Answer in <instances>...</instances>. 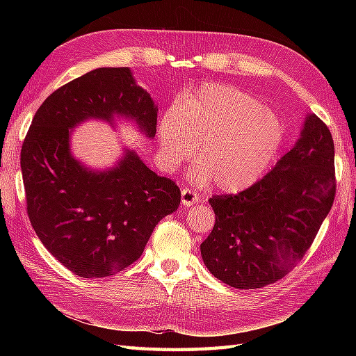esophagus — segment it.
Instances as JSON below:
<instances>
[{"instance_id": "34e87169", "label": "esophagus", "mask_w": 356, "mask_h": 356, "mask_svg": "<svg viewBox=\"0 0 356 356\" xmlns=\"http://www.w3.org/2000/svg\"><path fill=\"white\" fill-rule=\"evenodd\" d=\"M197 202H199L197 193L193 191L191 188H184V190H182V203H184V205L186 208H190V207L194 205V203H197Z\"/></svg>"}]
</instances>
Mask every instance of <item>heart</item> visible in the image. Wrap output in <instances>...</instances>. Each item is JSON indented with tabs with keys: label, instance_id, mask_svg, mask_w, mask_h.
I'll list each match as a JSON object with an SVG mask.
<instances>
[{
	"label": "heart",
	"instance_id": "obj_1",
	"mask_svg": "<svg viewBox=\"0 0 356 356\" xmlns=\"http://www.w3.org/2000/svg\"><path fill=\"white\" fill-rule=\"evenodd\" d=\"M165 170L188 161L197 147L199 163L190 172L193 182L214 184L237 193L251 186L266 171L283 140V122L274 110L243 90L205 84L170 110L157 127Z\"/></svg>",
	"mask_w": 356,
	"mask_h": 356
}]
</instances>
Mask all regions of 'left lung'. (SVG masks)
Here are the masks:
<instances>
[{"label": "left lung", "instance_id": "8db88e82", "mask_svg": "<svg viewBox=\"0 0 356 356\" xmlns=\"http://www.w3.org/2000/svg\"><path fill=\"white\" fill-rule=\"evenodd\" d=\"M335 147L314 113L266 176L236 195L209 199L216 225L200 245L220 282L257 289L284 277L311 248L335 197Z\"/></svg>", "mask_w": 356, "mask_h": 356}]
</instances>
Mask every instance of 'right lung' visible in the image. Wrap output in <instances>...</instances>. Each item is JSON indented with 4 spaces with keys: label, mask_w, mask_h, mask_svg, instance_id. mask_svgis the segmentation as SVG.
Here are the masks:
<instances>
[{
    "label": "right lung",
    "mask_w": 356,
    "mask_h": 356,
    "mask_svg": "<svg viewBox=\"0 0 356 356\" xmlns=\"http://www.w3.org/2000/svg\"><path fill=\"white\" fill-rule=\"evenodd\" d=\"M133 122L153 139L157 105L128 67H102L53 92L21 149L27 214L47 251L73 274L102 278L139 259L156 225L174 213L180 190L157 176L134 149L108 168L72 153L73 130L87 120Z\"/></svg>",
    "instance_id": "right-lung-1"
}]
</instances>
